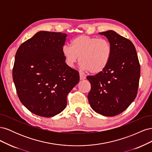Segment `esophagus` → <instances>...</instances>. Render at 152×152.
I'll return each instance as SVG.
<instances>
[{
	"instance_id": "1",
	"label": "esophagus",
	"mask_w": 152,
	"mask_h": 152,
	"mask_svg": "<svg viewBox=\"0 0 152 152\" xmlns=\"http://www.w3.org/2000/svg\"><path fill=\"white\" fill-rule=\"evenodd\" d=\"M86 77L85 75L82 74V73H80V80H84L86 79Z\"/></svg>"
}]
</instances>
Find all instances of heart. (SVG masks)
Wrapping results in <instances>:
<instances>
[{
	"label": "heart",
	"instance_id": "1",
	"mask_svg": "<svg viewBox=\"0 0 152 152\" xmlns=\"http://www.w3.org/2000/svg\"><path fill=\"white\" fill-rule=\"evenodd\" d=\"M62 53L69 66L73 67L79 60L84 70L97 74L108 66L112 49L107 39L80 35L71 40V46L63 45Z\"/></svg>",
	"mask_w": 152,
	"mask_h": 152
}]
</instances>
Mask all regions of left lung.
Listing matches in <instances>:
<instances>
[{
  "label": "left lung",
  "mask_w": 152,
  "mask_h": 152,
  "mask_svg": "<svg viewBox=\"0 0 152 152\" xmlns=\"http://www.w3.org/2000/svg\"><path fill=\"white\" fill-rule=\"evenodd\" d=\"M99 34L108 39L112 54L103 72L87 77L91 84L87 98L94 111L112 117L123 112L136 98L140 65L134 45L130 40L112 30Z\"/></svg>",
  "instance_id": "8db88e82"
}]
</instances>
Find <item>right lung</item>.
I'll use <instances>...</instances> for the list:
<instances>
[{"label": "right lung", "mask_w": 152, "mask_h": 152, "mask_svg": "<svg viewBox=\"0 0 152 152\" xmlns=\"http://www.w3.org/2000/svg\"><path fill=\"white\" fill-rule=\"evenodd\" d=\"M66 34L40 31L21 44L12 78L20 102L37 115L51 117L65 108L66 97L80 80L62 53Z\"/></svg>", "instance_id": "1"}]
</instances>
